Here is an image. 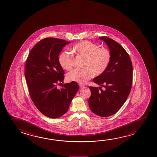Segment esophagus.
Segmentation results:
<instances>
[{
	"mask_svg": "<svg viewBox=\"0 0 157 157\" xmlns=\"http://www.w3.org/2000/svg\"><path fill=\"white\" fill-rule=\"evenodd\" d=\"M79 86L80 88H83L85 86V85L82 84H79Z\"/></svg>",
	"mask_w": 157,
	"mask_h": 157,
	"instance_id": "esophagus-1",
	"label": "esophagus"
}]
</instances>
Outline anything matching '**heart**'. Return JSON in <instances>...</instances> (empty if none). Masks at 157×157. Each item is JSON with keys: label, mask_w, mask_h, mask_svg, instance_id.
Listing matches in <instances>:
<instances>
[{"label": "heart", "mask_w": 157, "mask_h": 157, "mask_svg": "<svg viewBox=\"0 0 157 157\" xmlns=\"http://www.w3.org/2000/svg\"><path fill=\"white\" fill-rule=\"evenodd\" d=\"M72 52L84 58L82 69H75L68 73L67 79L70 82L84 84L93 75L99 76L107 69L111 58L110 51L100 48L98 44L88 41H82L72 47ZM74 57L71 53L63 51L58 57V62L63 69L69 71L73 66Z\"/></svg>", "instance_id": "1"}]
</instances>
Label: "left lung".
Returning <instances> with one entry per match:
<instances>
[{
	"label": "left lung",
	"mask_w": 157,
	"mask_h": 157,
	"mask_svg": "<svg viewBox=\"0 0 157 157\" xmlns=\"http://www.w3.org/2000/svg\"><path fill=\"white\" fill-rule=\"evenodd\" d=\"M106 43L111 55L105 72L93 81L99 88L90 86L89 106L97 115L108 117L118 111L129 95L132 83V64L128 54L117 42L106 36L99 37ZM105 88L103 91L101 86Z\"/></svg>",
	"instance_id": "obj_1"
}]
</instances>
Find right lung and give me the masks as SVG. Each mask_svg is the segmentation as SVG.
Instances as JSON below:
<instances>
[{"label":"right lung","instance_id":"add662e5","mask_svg":"<svg viewBox=\"0 0 157 157\" xmlns=\"http://www.w3.org/2000/svg\"><path fill=\"white\" fill-rule=\"evenodd\" d=\"M70 43L52 37L44 39L31 50L25 65V78L31 99L37 109L50 118L63 115L79 89L75 82L64 84L61 89L57 88V84L63 82L64 78L58 56Z\"/></svg>","mask_w":157,"mask_h":157}]
</instances>
